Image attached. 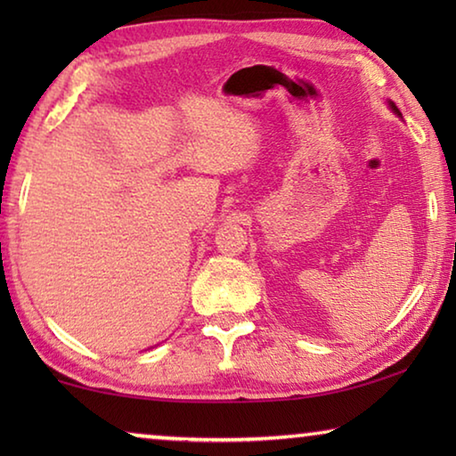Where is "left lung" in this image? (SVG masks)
<instances>
[{
	"label": "left lung",
	"instance_id": "obj_1",
	"mask_svg": "<svg viewBox=\"0 0 456 456\" xmlns=\"http://www.w3.org/2000/svg\"><path fill=\"white\" fill-rule=\"evenodd\" d=\"M390 108H392V110H395V112H396V114H398V117H400V112H398V108H396V106H395V102H390Z\"/></svg>",
	"mask_w": 456,
	"mask_h": 456
}]
</instances>
